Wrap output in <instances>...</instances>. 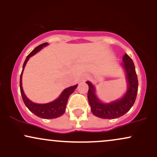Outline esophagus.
<instances>
[{
    "mask_svg": "<svg viewBox=\"0 0 157 157\" xmlns=\"http://www.w3.org/2000/svg\"><path fill=\"white\" fill-rule=\"evenodd\" d=\"M88 77H89V76H88L87 75H84L83 76H82V79H83V80H85V79H87Z\"/></svg>",
    "mask_w": 157,
    "mask_h": 157,
    "instance_id": "1",
    "label": "esophagus"
}]
</instances>
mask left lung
Listing matches in <instances>:
<instances>
[{
    "mask_svg": "<svg viewBox=\"0 0 157 157\" xmlns=\"http://www.w3.org/2000/svg\"><path fill=\"white\" fill-rule=\"evenodd\" d=\"M125 69L128 85V91L120 100L111 103H102L95 95L94 87L91 82H86L89 85L88 100L91 105V112L94 115L103 119H116L126 113L134 105L138 91V79L135 71V66L132 59L127 54L122 57Z\"/></svg>",
    "mask_w": 157,
    "mask_h": 157,
    "instance_id": "obj_1",
    "label": "left lung"
}]
</instances>
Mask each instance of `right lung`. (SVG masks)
<instances>
[{
  "label": "right lung",
  "instance_id": "1",
  "mask_svg": "<svg viewBox=\"0 0 157 157\" xmlns=\"http://www.w3.org/2000/svg\"><path fill=\"white\" fill-rule=\"evenodd\" d=\"M47 43H44V44L39 45V46H37L29 55L27 56L26 60H25L24 63H23V70L21 75V78H20V89H21V96H22L23 102H24L25 105H26V106L28 108L30 111H32L34 114H35L36 116L39 117L40 118L54 119L58 117H60L61 115H63L65 113L68 97H69L70 95L74 92L75 89L77 87V85H75V86H71V87H68L67 89H66L63 91V93L61 94V95L59 97V98H57V100H55V101L48 102V103L46 104H37L32 102L31 100H29V99L26 97V95L24 94V92H23L22 88V74L23 68H24L25 66H26L27 61H28L30 57L35 55V54L37 53V52H38L41 48L44 47V46H47Z\"/></svg>",
  "mask_w": 157,
  "mask_h": 157
}]
</instances>
